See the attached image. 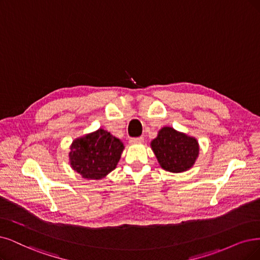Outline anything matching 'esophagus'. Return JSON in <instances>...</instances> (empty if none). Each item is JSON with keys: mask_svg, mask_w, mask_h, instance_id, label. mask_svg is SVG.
I'll use <instances>...</instances> for the list:
<instances>
[{"mask_svg": "<svg viewBox=\"0 0 260 260\" xmlns=\"http://www.w3.org/2000/svg\"><path fill=\"white\" fill-rule=\"evenodd\" d=\"M142 142H143V138H142V137L129 139V143H131V145H139V143H142Z\"/></svg>", "mask_w": 260, "mask_h": 260, "instance_id": "34e87169", "label": "esophagus"}]
</instances>
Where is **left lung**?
Segmentation results:
<instances>
[{"label": "left lung", "mask_w": 260, "mask_h": 260, "mask_svg": "<svg viewBox=\"0 0 260 260\" xmlns=\"http://www.w3.org/2000/svg\"><path fill=\"white\" fill-rule=\"evenodd\" d=\"M159 166L169 172H184L194 166L199 155V143L195 137L165 126L151 141Z\"/></svg>", "instance_id": "obj_1"}]
</instances>
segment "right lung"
<instances>
[{
  "instance_id": "right-lung-1",
  "label": "right lung",
  "mask_w": 260,
  "mask_h": 260,
  "mask_svg": "<svg viewBox=\"0 0 260 260\" xmlns=\"http://www.w3.org/2000/svg\"><path fill=\"white\" fill-rule=\"evenodd\" d=\"M71 167L86 180H101L115 169L124 150L123 142L103 128L73 140Z\"/></svg>"
}]
</instances>
